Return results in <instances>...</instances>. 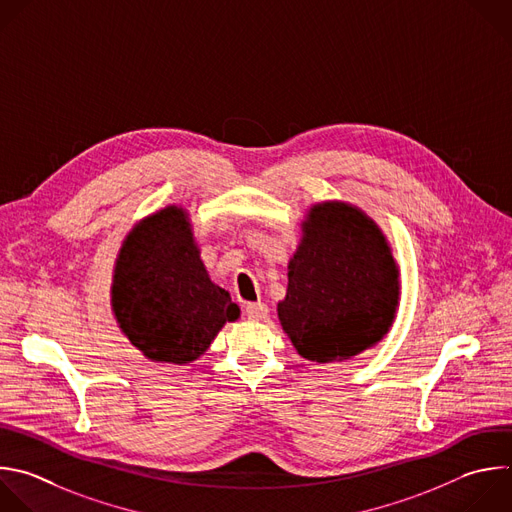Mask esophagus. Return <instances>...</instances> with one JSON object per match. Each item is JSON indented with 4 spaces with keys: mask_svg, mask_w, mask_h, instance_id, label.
Here are the masks:
<instances>
[{
    "mask_svg": "<svg viewBox=\"0 0 512 512\" xmlns=\"http://www.w3.org/2000/svg\"><path fill=\"white\" fill-rule=\"evenodd\" d=\"M245 313H247V317L253 319V321H263V319H267V315H269V307H267L265 303H261V301H257V303H247Z\"/></svg>",
    "mask_w": 512,
    "mask_h": 512,
    "instance_id": "1",
    "label": "esophagus"
}]
</instances>
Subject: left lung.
<instances>
[{
  "mask_svg": "<svg viewBox=\"0 0 512 512\" xmlns=\"http://www.w3.org/2000/svg\"><path fill=\"white\" fill-rule=\"evenodd\" d=\"M287 279L277 315L309 362L350 360L380 344L396 319L400 267L382 229L356 205H311Z\"/></svg>",
  "mask_w": 512,
  "mask_h": 512,
  "instance_id": "left-lung-1",
  "label": "left lung"
}]
</instances>
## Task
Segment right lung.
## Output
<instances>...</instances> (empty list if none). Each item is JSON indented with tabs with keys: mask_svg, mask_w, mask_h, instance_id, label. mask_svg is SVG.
Instances as JSON below:
<instances>
[{
	"mask_svg": "<svg viewBox=\"0 0 512 512\" xmlns=\"http://www.w3.org/2000/svg\"><path fill=\"white\" fill-rule=\"evenodd\" d=\"M110 295L128 342L162 364L199 360L241 315L229 291L211 281L189 213L177 205L144 217L124 237Z\"/></svg>",
	"mask_w": 512,
	"mask_h": 512,
	"instance_id": "add662e5",
	"label": "right lung"
}]
</instances>
